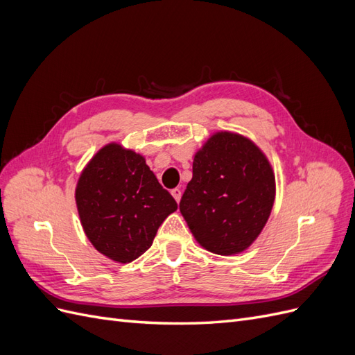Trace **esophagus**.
Segmentation results:
<instances>
[{
    "label": "esophagus",
    "mask_w": 355,
    "mask_h": 355,
    "mask_svg": "<svg viewBox=\"0 0 355 355\" xmlns=\"http://www.w3.org/2000/svg\"><path fill=\"white\" fill-rule=\"evenodd\" d=\"M171 196H173V198L179 202V201H180V196H182V191H180L179 188L171 189Z\"/></svg>",
    "instance_id": "obj_1"
}]
</instances>
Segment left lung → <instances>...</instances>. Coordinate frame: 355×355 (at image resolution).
I'll use <instances>...</instances> for the list:
<instances>
[{"label": "left lung", "mask_w": 355, "mask_h": 355, "mask_svg": "<svg viewBox=\"0 0 355 355\" xmlns=\"http://www.w3.org/2000/svg\"><path fill=\"white\" fill-rule=\"evenodd\" d=\"M274 198L275 178L261 149L241 135L219 132L196 154L179 209L204 249L228 256L257 239Z\"/></svg>", "instance_id": "8db88e82"}]
</instances>
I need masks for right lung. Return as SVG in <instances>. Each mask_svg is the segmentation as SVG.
<instances>
[{
	"mask_svg": "<svg viewBox=\"0 0 355 355\" xmlns=\"http://www.w3.org/2000/svg\"><path fill=\"white\" fill-rule=\"evenodd\" d=\"M75 201L94 249L121 263L144 254L159 225L178 209L145 158L118 144L103 146L85 166Z\"/></svg>",
	"mask_w": 355,
	"mask_h": 355,
	"instance_id": "obj_1",
	"label": "right lung"
}]
</instances>
